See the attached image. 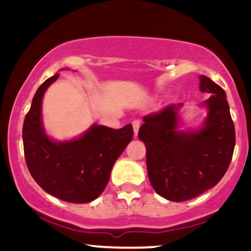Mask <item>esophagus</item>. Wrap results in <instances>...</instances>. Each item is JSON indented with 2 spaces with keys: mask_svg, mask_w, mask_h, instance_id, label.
Masks as SVG:
<instances>
[{
  "mask_svg": "<svg viewBox=\"0 0 251 251\" xmlns=\"http://www.w3.org/2000/svg\"><path fill=\"white\" fill-rule=\"evenodd\" d=\"M140 120H138V119H135V120H133V122H132V126H133V129H134V134L137 135L138 134V131H139V127H140Z\"/></svg>",
  "mask_w": 251,
  "mask_h": 251,
  "instance_id": "esophagus-1",
  "label": "esophagus"
}]
</instances>
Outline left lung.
<instances>
[{
    "instance_id": "obj_1",
    "label": "left lung",
    "mask_w": 251,
    "mask_h": 251,
    "mask_svg": "<svg viewBox=\"0 0 251 251\" xmlns=\"http://www.w3.org/2000/svg\"><path fill=\"white\" fill-rule=\"evenodd\" d=\"M201 92L211 93L203 127L178 131V109L169 105L144 117L138 137L146 146V166L154 191L172 201L192 200L214 188L226 175L235 149V126L226 94L221 86L201 75Z\"/></svg>"
}]
</instances>
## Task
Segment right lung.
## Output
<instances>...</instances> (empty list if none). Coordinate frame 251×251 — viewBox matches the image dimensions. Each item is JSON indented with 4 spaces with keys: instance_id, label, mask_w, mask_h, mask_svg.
Wrapping results in <instances>:
<instances>
[{
    "instance_id": "obj_1",
    "label": "right lung",
    "mask_w": 251,
    "mask_h": 251,
    "mask_svg": "<svg viewBox=\"0 0 251 251\" xmlns=\"http://www.w3.org/2000/svg\"><path fill=\"white\" fill-rule=\"evenodd\" d=\"M57 77L55 74L37 88L25 118V163L46 192L71 203H88L105 190L114 163L132 140L133 127L131 124L119 129L93 125L75 140L50 139L42 126L41 103L46 89Z\"/></svg>"
}]
</instances>
